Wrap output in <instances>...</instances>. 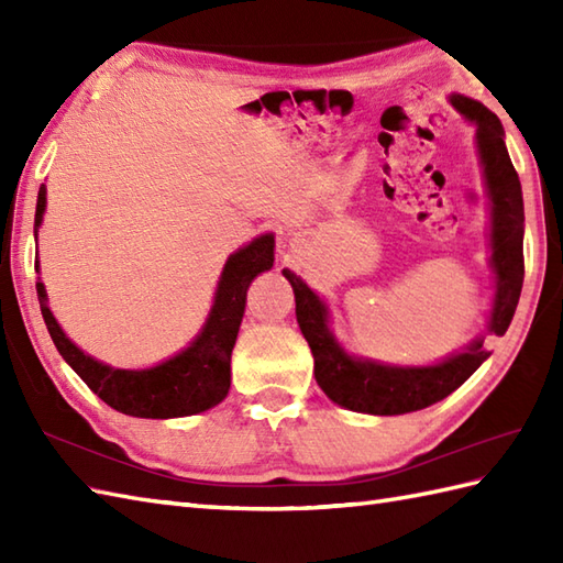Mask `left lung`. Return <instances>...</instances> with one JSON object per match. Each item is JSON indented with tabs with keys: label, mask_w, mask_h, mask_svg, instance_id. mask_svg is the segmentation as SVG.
I'll return each instance as SVG.
<instances>
[{
	"label": "left lung",
	"mask_w": 563,
	"mask_h": 563,
	"mask_svg": "<svg viewBox=\"0 0 563 563\" xmlns=\"http://www.w3.org/2000/svg\"><path fill=\"white\" fill-rule=\"evenodd\" d=\"M450 103L464 115V121L476 128V152H479L488 210H492L488 212V246H492L488 266L496 278L486 331L504 336L516 314L525 278L520 178L508 157L506 133L498 115L462 93H452ZM283 275L292 285L297 324L314 355L317 385L343 409L373 416H399L426 409L462 387L492 355L486 351L484 336H479L435 365H389L355 357L345 353L329 329V307L324 300L300 275L288 268Z\"/></svg>",
	"instance_id": "1"
}]
</instances>
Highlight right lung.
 <instances>
[{
	"label": "right lung",
	"mask_w": 563,
	"mask_h": 563,
	"mask_svg": "<svg viewBox=\"0 0 563 563\" xmlns=\"http://www.w3.org/2000/svg\"><path fill=\"white\" fill-rule=\"evenodd\" d=\"M45 194V186H41L38 202H35V236L43 222ZM273 234H261L254 242L234 251L224 263L210 314L198 336L169 361L147 369L111 367L77 349L47 307V292L41 278L35 283V290H38L41 312L55 349L111 409L137 418L194 416L218 406L230 391V361L244 317L246 290L258 273L273 268ZM35 273H41L38 261H35Z\"/></svg>",
	"instance_id": "right-lung-1"
}]
</instances>
